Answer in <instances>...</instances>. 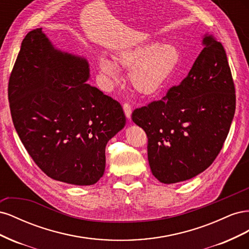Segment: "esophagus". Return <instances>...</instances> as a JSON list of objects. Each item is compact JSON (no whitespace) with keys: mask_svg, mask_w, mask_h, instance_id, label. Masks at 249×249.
I'll use <instances>...</instances> for the list:
<instances>
[{"mask_svg":"<svg viewBox=\"0 0 249 249\" xmlns=\"http://www.w3.org/2000/svg\"><path fill=\"white\" fill-rule=\"evenodd\" d=\"M124 114L126 116L127 119H131V115H132V107L130 104L124 103Z\"/></svg>","mask_w":249,"mask_h":249,"instance_id":"34e87169","label":"esophagus"}]
</instances>
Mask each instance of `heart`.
<instances>
[{
  "label": "heart",
  "mask_w": 249,
  "mask_h": 249,
  "mask_svg": "<svg viewBox=\"0 0 249 249\" xmlns=\"http://www.w3.org/2000/svg\"><path fill=\"white\" fill-rule=\"evenodd\" d=\"M180 52L172 43L152 40L120 50L114 59L101 55L99 69L110 82L120 79L119 67L130 69L131 85L143 94H153L178 71Z\"/></svg>",
  "instance_id": "heart-1"
}]
</instances>
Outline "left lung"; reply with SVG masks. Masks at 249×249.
Wrapping results in <instances>:
<instances>
[{"label":"left lung","mask_w":249,"mask_h":249,"mask_svg":"<svg viewBox=\"0 0 249 249\" xmlns=\"http://www.w3.org/2000/svg\"><path fill=\"white\" fill-rule=\"evenodd\" d=\"M202 46L178 86L132 114L147 135L150 170L163 184L205 171L221 150L235 114V86L222 44L206 34Z\"/></svg>","instance_id":"8db88e82"}]
</instances>
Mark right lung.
Wrapping results in <instances>:
<instances>
[{
	"label": "right lung",
	"mask_w": 249,
	"mask_h": 249,
	"mask_svg": "<svg viewBox=\"0 0 249 249\" xmlns=\"http://www.w3.org/2000/svg\"><path fill=\"white\" fill-rule=\"evenodd\" d=\"M89 63L56 49L42 28L21 42L8 85L14 127L29 155L53 179L99 180L108 141L124 129L120 104L89 85Z\"/></svg>",
	"instance_id": "right-lung-1"
}]
</instances>
